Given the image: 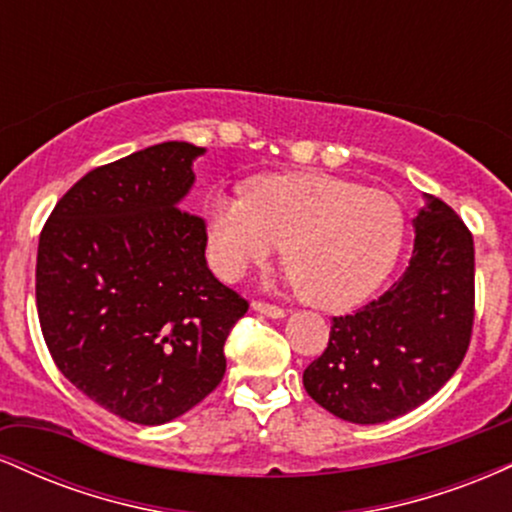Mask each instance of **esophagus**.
<instances>
[{"mask_svg": "<svg viewBox=\"0 0 512 512\" xmlns=\"http://www.w3.org/2000/svg\"><path fill=\"white\" fill-rule=\"evenodd\" d=\"M252 308H255L257 313H262L267 317H284L286 315L284 308H279V305L267 303V301H255V303H252Z\"/></svg>", "mask_w": 512, "mask_h": 512, "instance_id": "34e87169", "label": "esophagus"}]
</instances>
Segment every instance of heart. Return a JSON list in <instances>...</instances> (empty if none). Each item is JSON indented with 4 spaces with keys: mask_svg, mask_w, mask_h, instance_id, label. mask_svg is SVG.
Returning a JSON list of instances; mask_svg holds the SVG:
<instances>
[{
    "mask_svg": "<svg viewBox=\"0 0 512 512\" xmlns=\"http://www.w3.org/2000/svg\"><path fill=\"white\" fill-rule=\"evenodd\" d=\"M209 255L223 279L269 267L286 248V269L303 301L346 310L380 289L402 252L407 219L390 192L322 173L260 175L245 195L204 202Z\"/></svg>",
    "mask_w": 512,
    "mask_h": 512,
    "instance_id": "heart-1",
    "label": "heart"
}]
</instances>
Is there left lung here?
Listing matches in <instances>:
<instances>
[{"mask_svg":"<svg viewBox=\"0 0 512 512\" xmlns=\"http://www.w3.org/2000/svg\"><path fill=\"white\" fill-rule=\"evenodd\" d=\"M409 267L354 315L332 317L330 344L303 370L305 392L351 424H383L452 378L474 325V240L448 204L426 197Z\"/></svg>","mask_w":512,"mask_h":512,"instance_id":"8db88e82","label":"left lung"}]
</instances>
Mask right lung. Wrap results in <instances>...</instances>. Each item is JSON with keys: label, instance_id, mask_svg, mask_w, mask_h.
<instances>
[{"label": "right lung", "instance_id": "add662e5", "mask_svg": "<svg viewBox=\"0 0 512 512\" xmlns=\"http://www.w3.org/2000/svg\"><path fill=\"white\" fill-rule=\"evenodd\" d=\"M202 154L163 142L93 168L40 233L35 305L52 361L132 424H166L216 390L248 313L211 274L207 223L182 209Z\"/></svg>", "mask_w": 512, "mask_h": 512}]
</instances>
